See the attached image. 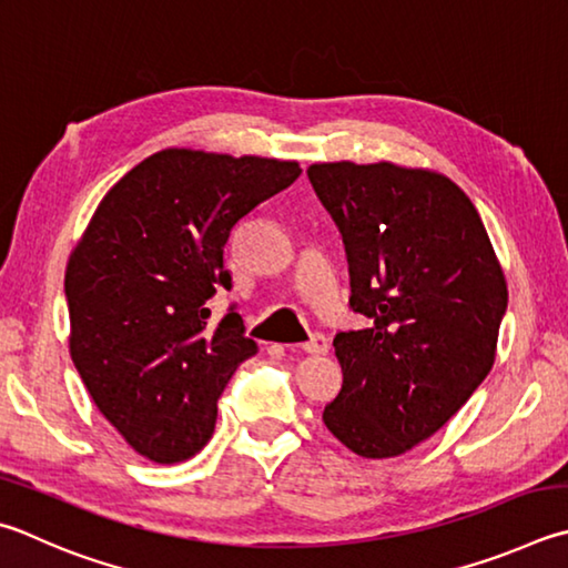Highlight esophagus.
Instances as JSON below:
<instances>
[{
    "label": "esophagus",
    "instance_id": "obj_1",
    "mask_svg": "<svg viewBox=\"0 0 568 568\" xmlns=\"http://www.w3.org/2000/svg\"><path fill=\"white\" fill-rule=\"evenodd\" d=\"M307 355H325L327 347H329V339L323 333H315L307 343L301 345Z\"/></svg>",
    "mask_w": 568,
    "mask_h": 568
}]
</instances>
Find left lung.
I'll use <instances>...</instances> for the list:
<instances>
[{
    "label": "left lung",
    "mask_w": 568,
    "mask_h": 568,
    "mask_svg": "<svg viewBox=\"0 0 568 568\" xmlns=\"http://www.w3.org/2000/svg\"><path fill=\"white\" fill-rule=\"evenodd\" d=\"M349 265L337 333L343 389L323 422L367 459L405 455L457 415L494 365L507 283L477 209L439 173L395 163H313Z\"/></svg>",
    "instance_id": "obj_1"
}]
</instances>
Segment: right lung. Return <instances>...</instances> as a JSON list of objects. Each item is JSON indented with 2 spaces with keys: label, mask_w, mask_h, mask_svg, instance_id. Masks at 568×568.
<instances>
[{
  "label": "right lung",
  "mask_w": 568,
  "mask_h": 568,
  "mask_svg": "<svg viewBox=\"0 0 568 568\" xmlns=\"http://www.w3.org/2000/svg\"><path fill=\"white\" fill-rule=\"evenodd\" d=\"M295 161L166 149L104 195L69 257L71 359L101 415L159 464L193 457L235 369L257 353L235 305L223 248L235 223L287 189Z\"/></svg>",
  "instance_id": "1"
}]
</instances>
